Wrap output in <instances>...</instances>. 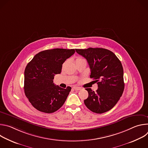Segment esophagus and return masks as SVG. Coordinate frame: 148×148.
Returning <instances> with one entry per match:
<instances>
[{
  "label": "esophagus",
  "mask_w": 148,
  "mask_h": 148,
  "mask_svg": "<svg viewBox=\"0 0 148 148\" xmlns=\"http://www.w3.org/2000/svg\"><path fill=\"white\" fill-rule=\"evenodd\" d=\"M73 89L75 90H81V88L79 87H73Z\"/></svg>",
  "instance_id": "esophagus-1"
}]
</instances>
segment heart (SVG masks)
I'll list each match as a JSON object with an SVG mask.
<instances>
[{
	"instance_id": "b5f03b06",
	"label": "heart",
	"mask_w": 148,
	"mask_h": 148,
	"mask_svg": "<svg viewBox=\"0 0 148 148\" xmlns=\"http://www.w3.org/2000/svg\"><path fill=\"white\" fill-rule=\"evenodd\" d=\"M84 60V59L81 58H77V59L76 60V61H80V60Z\"/></svg>"
}]
</instances>
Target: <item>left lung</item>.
I'll return each mask as SVG.
<instances>
[{"label": "left lung", "mask_w": 148, "mask_h": 148, "mask_svg": "<svg viewBox=\"0 0 148 148\" xmlns=\"http://www.w3.org/2000/svg\"><path fill=\"white\" fill-rule=\"evenodd\" d=\"M86 58L91 70L90 78L95 79L98 89L94 92L86 88L88 97L84 100L86 106L92 112L102 114L116 104L124 90L123 70L115 54L105 49H75Z\"/></svg>", "instance_id": "8db88e82"}]
</instances>
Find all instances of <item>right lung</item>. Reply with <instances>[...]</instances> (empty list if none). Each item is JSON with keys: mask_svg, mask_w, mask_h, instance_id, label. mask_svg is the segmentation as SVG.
Segmentation results:
<instances>
[{"mask_svg": "<svg viewBox=\"0 0 148 148\" xmlns=\"http://www.w3.org/2000/svg\"><path fill=\"white\" fill-rule=\"evenodd\" d=\"M74 53V49L46 50L28 63L25 71V93L36 110L50 114L64 104L71 88L55 86L53 79L55 74H60L63 62Z\"/></svg>", "mask_w": 148, "mask_h": 148, "instance_id": "obj_1", "label": "right lung"}]
</instances>
